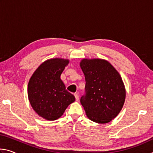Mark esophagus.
Here are the masks:
<instances>
[{"mask_svg": "<svg viewBox=\"0 0 153 153\" xmlns=\"http://www.w3.org/2000/svg\"><path fill=\"white\" fill-rule=\"evenodd\" d=\"M74 96H75V98H76V101H78L79 100V95L77 94H74Z\"/></svg>", "mask_w": 153, "mask_h": 153, "instance_id": "obj_1", "label": "esophagus"}]
</instances>
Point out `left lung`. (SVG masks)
I'll return each instance as SVG.
<instances>
[{
    "label": "left lung",
    "instance_id": "left-lung-1",
    "mask_svg": "<svg viewBox=\"0 0 153 153\" xmlns=\"http://www.w3.org/2000/svg\"><path fill=\"white\" fill-rule=\"evenodd\" d=\"M86 80V94L80 99L87 117L94 122H110L122 108L126 88L122 78L109 62L83 59L79 63Z\"/></svg>",
    "mask_w": 153,
    "mask_h": 153
}]
</instances>
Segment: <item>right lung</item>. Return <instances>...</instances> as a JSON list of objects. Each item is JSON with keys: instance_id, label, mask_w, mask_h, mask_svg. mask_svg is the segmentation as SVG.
<instances>
[{"instance_id": "1", "label": "right lung", "mask_w": 153, "mask_h": 153, "mask_svg": "<svg viewBox=\"0 0 153 153\" xmlns=\"http://www.w3.org/2000/svg\"><path fill=\"white\" fill-rule=\"evenodd\" d=\"M69 63V59H48L36 69L30 79L27 95L30 105L38 115L46 120L61 117L76 100L61 79L62 72Z\"/></svg>"}]
</instances>
